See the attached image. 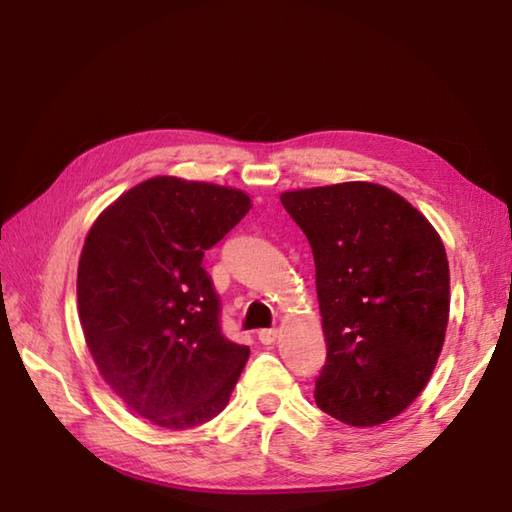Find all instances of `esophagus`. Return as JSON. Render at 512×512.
<instances>
[{
    "label": "esophagus",
    "mask_w": 512,
    "mask_h": 512,
    "mask_svg": "<svg viewBox=\"0 0 512 512\" xmlns=\"http://www.w3.org/2000/svg\"><path fill=\"white\" fill-rule=\"evenodd\" d=\"M257 339H259V343H264V345H273L275 339H277V330H275V328L259 330V332H257Z\"/></svg>",
    "instance_id": "obj_1"
}]
</instances>
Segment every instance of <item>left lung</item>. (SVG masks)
<instances>
[{
	"label": "left lung",
	"instance_id": "8db88e82",
	"mask_svg": "<svg viewBox=\"0 0 512 512\" xmlns=\"http://www.w3.org/2000/svg\"><path fill=\"white\" fill-rule=\"evenodd\" d=\"M306 233L328 356L321 411L374 427L405 411L431 378L449 321V262L418 209L372 182L281 193Z\"/></svg>",
	"mask_w": 512,
	"mask_h": 512
}]
</instances>
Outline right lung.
<instances>
[{
	"label": "right lung",
	"instance_id": "right-lung-1",
	"mask_svg": "<svg viewBox=\"0 0 512 512\" xmlns=\"http://www.w3.org/2000/svg\"><path fill=\"white\" fill-rule=\"evenodd\" d=\"M250 211L246 193L158 176L123 193L85 237L76 299L85 341L114 394L158 427L220 413L248 361L226 339L202 266Z\"/></svg>",
	"mask_w": 512,
	"mask_h": 512
}]
</instances>
